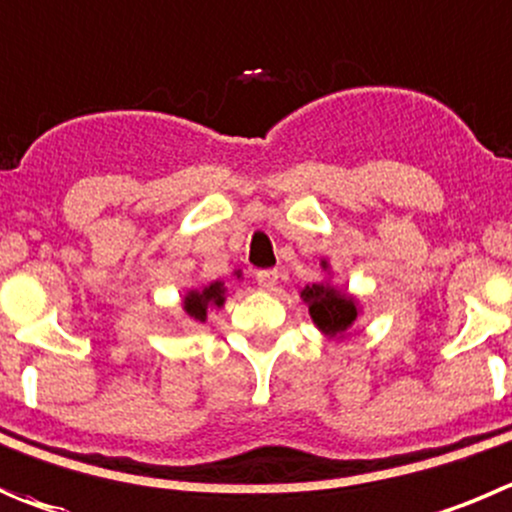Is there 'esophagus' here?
I'll list each match as a JSON object with an SVG mask.
<instances>
[{
	"label": "esophagus",
	"instance_id": "1",
	"mask_svg": "<svg viewBox=\"0 0 512 512\" xmlns=\"http://www.w3.org/2000/svg\"><path fill=\"white\" fill-rule=\"evenodd\" d=\"M256 281H259L261 289L271 291L276 284H279V271H276V269H264V271H259V274H256Z\"/></svg>",
	"mask_w": 512,
	"mask_h": 512
}]
</instances>
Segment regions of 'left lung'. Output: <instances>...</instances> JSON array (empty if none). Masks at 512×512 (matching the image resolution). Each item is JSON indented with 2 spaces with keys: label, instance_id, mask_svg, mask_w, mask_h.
Returning <instances> with one entry per match:
<instances>
[{
  "label": "left lung",
  "instance_id": "8db88e82",
  "mask_svg": "<svg viewBox=\"0 0 512 512\" xmlns=\"http://www.w3.org/2000/svg\"><path fill=\"white\" fill-rule=\"evenodd\" d=\"M321 269L329 271V264L321 261ZM301 299L309 306V316L324 337L344 339L359 316V301L347 291L337 289L329 281L306 284Z\"/></svg>",
  "mask_w": 512,
  "mask_h": 512
}]
</instances>
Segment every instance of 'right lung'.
<instances>
[{
    "instance_id": "1",
    "label": "right lung",
    "mask_w": 512,
    "mask_h": 512,
    "mask_svg": "<svg viewBox=\"0 0 512 512\" xmlns=\"http://www.w3.org/2000/svg\"><path fill=\"white\" fill-rule=\"evenodd\" d=\"M223 304H226V286L223 281H213V284L198 286L183 296V314L191 321H206L208 309H221Z\"/></svg>"
}]
</instances>
